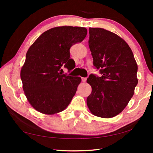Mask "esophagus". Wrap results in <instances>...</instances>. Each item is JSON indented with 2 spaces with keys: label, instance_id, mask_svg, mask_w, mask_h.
Segmentation results:
<instances>
[{
  "label": "esophagus",
  "instance_id": "1",
  "mask_svg": "<svg viewBox=\"0 0 153 153\" xmlns=\"http://www.w3.org/2000/svg\"><path fill=\"white\" fill-rule=\"evenodd\" d=\"M86 79H87V78L86 77H82V81L83 82H85L86 81Z\"/></svg>",
  "mask_w": 153,
  "mask_h": 153
}]
</instances>
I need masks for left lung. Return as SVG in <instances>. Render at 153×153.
Segmentation results:
<instances>
[{"label":"left lung","mask_w":153,"mask_h":153,"mask_svg":"<svg viewBox=\"0 0 153 153\" xmlns=\"http://www.w3.org/2000/svg\"><path fill=\"white\" fill-rule=\"evenodd\" d=\"M89 48L93 65L101 77L91 74L87 83L92 92L87 105L92 115L111 118L123 111L138 84V65L130 47L123 38L100 27H89Z\"/></svg>","instance_id":"obj_1"}]
</instances>
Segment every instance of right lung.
<instances>
[{
	"label": "right lung",
	"instance_id": "right-lung-1",
	"mask_svg": "<svg viewBox=\"0 0 153 153\" xmlns=\"http://www.w3.org/2000/svg\"><path fill=\"white\" fill-rule=\"evenodd\" d=\"M86 35L85 27H55L42 33L28 49L20 76L25 97L38 112L54 115L71 101L82 79L62 74L61 67L74 69L69 49Z\"/></svg>",
	"mask_w": 153,
	"mask_h": 153
}]
</instances>
